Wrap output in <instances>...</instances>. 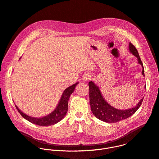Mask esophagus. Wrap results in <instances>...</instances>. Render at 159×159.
Returning <instances> with one entry per match:
<instances>
[{
	"instance_id": "obj_1",
	"label": "esophagus",
	"mask_w": 159,
	"mask_h": 159,
	"mask_svg": "<svg viewBox=\"0 0 159 159\" xmlns=\"http://www.w3.org/2000/svg\"><path fill=\"white\" fill-rule=\"evenodd\" d=\"M90 78H91L90 75V74H85V75H84L83 77V79L84 81H88V80H89Z\"/></svg>"
}]
</instances>
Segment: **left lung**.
Masks as SVG:
<instances>
[{"mask_svg": "<svg viewBox=\"0 0 159 159\" xmlns=\"http://www.w3.org/2000/svg\"><path fill=\"white\" fill-rule=\"evenodd\" d=\"M129 49L130 52L137 58L139 63L143 66V69L142 74L144 76L143 62L139 57V54L135 47L131 42H129ZM89 86L90 105L92 112L98 119L106 123H117L118 121L128 118L132 116L139 109V108L141 107L143 101V99H142L140 101L138 105L133 108L125 110H117L107 103L105 99L102 98L98 87L96 86L94 83L90 81Z\"/></svg>", "mask_w": 159, "mask_h": 159, "instance_id": "left-lung-1", "label": "left lung"}]
</instances>
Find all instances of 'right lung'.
I'll return each mask as SVG.
<instances>
[{"label":"right lung","instance_id":"right-lung-1","mask_svg":"<svg viewBox=\"0 0 159 159\" xmlns=\"http://www.w3.org/2000/svg\"><path fill=\"white\" fill-rule=\"evenodd\" d=\"M78 83L74 84V85L67 88L64 90L57 107L56 108V109L51 114H50L48 116H45L42 118L31 117L22 112L16 106H15L16 108L24 118H25L28 121H30V122L33 124L43 126L53 125L56 123H58L59 121L61 120L64 117V116L66 115L68 110L69 99L70 98V94L74 92V89H75V87Z\"/></svg>","mask_w":159,"mask_h":159}]
</instances>
